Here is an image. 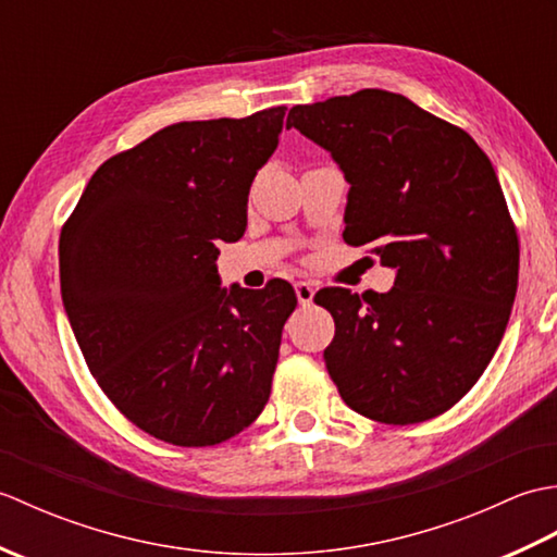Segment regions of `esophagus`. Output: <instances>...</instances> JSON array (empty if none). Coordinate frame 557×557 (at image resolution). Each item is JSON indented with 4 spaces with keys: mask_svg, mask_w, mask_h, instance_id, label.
<instances>
[{
    "mask_svg": "<svg viewBox=\"0 0 557 557\" xmlns=\"http://www.w3.org/2000/svg\"><path fill=\"white\" fill-rule=\"evenodd\" d=\"M294 292H297V299H299V304H301V306H306V304H311V301H313L315 287L311 285V282H297V285H294Z\"/></svg>",
    "mask_w": 557,
    "mask_h": 557,
    "instance_id": "esophagus-1",
    "label": "esophagus"
}]
</instances>
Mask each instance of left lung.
Here are the masks:
<instances>
[{
    "mask_svg": "<svg viewBox=\"0 0 557 557\" xmlns=\"http://www.w3.org/2000/svg\"><path fill=\"white\" fill-rule=\"evenodd\" d=\"M287 126L345 172V242L371 244L397 272L385 294L313 297L335 318L330 377L366 419L441 417L486 371L517 294V230L488 156L459 126L377 88L297 104Z\"/></svg>",
    "mask_w": 557,
    "mask_h": 557,
    "instance_id": "8db88e82",
    "label": "left lung"
}]
</instances>
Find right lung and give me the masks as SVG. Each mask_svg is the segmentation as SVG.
Returning a JSON list of instances; mask_svg holds the SVG:
<instances>
[{
    "mask_svg": "<svg viewBox=\"0 0 557 557\" xmlns=\"http://www.w3.org/2000/svg\"><path fill=\"white\" fill-rule=\"evenodd\" d=\"M287 108L180 122L102 162L59 236L62 301L102 393L180 447L230 441L270 397L285 280L220 289L218 242L246 230L248 188Z\"/></svg>",
    "mask_w": 557,
    "mask_h": 557,
    "instance_id": "1",
    "label": "right lung"
}]
</instances>
